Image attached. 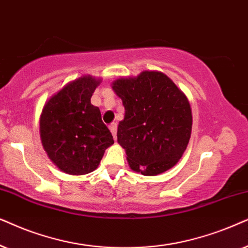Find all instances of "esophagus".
<instances>
[{
  "label": "esophagus",
  "instance_id": "1",
  "mask_svg": "<svg viewBox=\"0 0 248 248\" xmlns=\"http://www.w3.org/2000/svg\"><path fill=\"white\" fill-rule=\"evenodd\" d=\"M108 129H110L112 136H113V138L115 140V138H117V129H118L117 124H111L110 126H108Z\"/></svg>",
  "mask_w": 248,
  "mask_h": 248
}]
</instances>
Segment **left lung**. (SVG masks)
<instances>
[{
    "mask_svg": "<svg viewBox=\"0 0 248 248\" xmlns=\"http://www.w3.org/2000/svg\"><path fill=\"white\" fill-rule=\"evenodd\" d=\"M124 107L118 143L124 148L130 169L157 176L178 163L189 143L193 115L189 101L160 71H141L111 84Z\"/></svg>",
    "mask_w": 248,
    "mask_h": 248,
    "instance_id": "left-lung-1",
    "label": "left lung"
}]
</instances>
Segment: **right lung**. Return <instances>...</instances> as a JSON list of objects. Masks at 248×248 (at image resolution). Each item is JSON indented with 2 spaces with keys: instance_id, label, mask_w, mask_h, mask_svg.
<instances>
[{
  "instance_id": "add662e5",
  "label": "right lung",
  "mask_w": 248,
  "mask_h": 248,
  "mask_svg": "<svg viewBox=\"0 0 248 248\" xmlns=\"http://www.w3.org/2000/svg\"><path fill=\"white\" fill-rule=\"evenodd\" d=\"M101 78L81 76L54 93L43 107L39 134L49 160L64 173L84 176L97 169L104 152L114 143L91 103Z\"/></svg>"
}]
</instances>
